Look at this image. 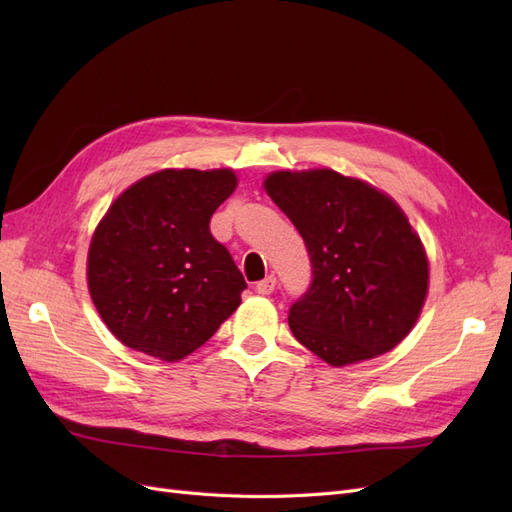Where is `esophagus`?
I'll list each match as a JSON object with an SVG mask.
<instances>
[{
	"instance_id": "1",
	"label": "esophagus",
	"mask_w": 512,
	"mask_h": 512,
	"mask_svg": "<svg viewBox=\"0 0 512 512\" xmlns=\"http://www.w3.org/2000/svg\"><path fill=\"white\" fill-rule=\"evenodd\" d=\"M275 286H277L275 275H269V277H265V280H260V282L256 284V292H258V294H271V292L275 290Z\"/></svg>"
}]
</instances>
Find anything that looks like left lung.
<instances>
[{
	"label": "left lung",
	"mask_w": 512,
	"mask_h": 512,
	"mask_svg": "<svg viewBox=\"0 0 512 512\" xmlns=\"http://www.w3.org/2000/svg\"><path fill=\"white\" fill-rule=\"evenodd\" d=\"M265 190L299 230L312 284L288 312L292 335L333 367L393 350L421 314L429 262L391 196L329 168L277 170Z\"/></svg>",
	"instance_id": "left-lung-1"
}]
</instances>
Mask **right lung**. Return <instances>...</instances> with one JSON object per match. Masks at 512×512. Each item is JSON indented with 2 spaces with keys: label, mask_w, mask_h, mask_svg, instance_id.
<instances>
[{
  "label": "right lung",
  "mask_w": 512,
  "mask_h": 512,
  "mask_svg": "<svg viewBox=\"0 0 512 512\" xmlns=\"http://www.w3.org/2000/svg\"><path fill=\"white\" fill-rule=\"evenodd\" d=\"M230 168L158 170L123 192L91 237L87 284L121 344L175 363L203 346L247 288L209 222L235 192Z\"/></svg>",
  "instance_id": "obj_1"
}]
</instances>
